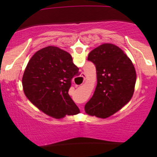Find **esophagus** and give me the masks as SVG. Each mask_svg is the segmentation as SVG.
<instances>
[{"mask_svg":"<svg viewBox=\"0 0 157 157\" xmlns=\"http://www.w3.org/2000/svg\"><path fill=\"white\" fill-rule=\"evenodd\" d=\"M82 78H83V79L86 78V75H85V74H82ZM80 109L81 111H82V110H83V106H82V105H80Z\"/></svg>","mask_w":157,"mask_h":157,"instance_id":"esophagus-1","label":"esophagus"}]
</instances>
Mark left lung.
<instances>
[{
	"mask_svg": "<svg viewBox=\"0 0 157 157\" xmlns=\"http://www.w3.org/2000/svg\"><path fill=\"white\" fill-rule=\"evenodd\" d=\"M88 60L95 65L97 84L92 97L85 105L86 113L107 118L130 101L136 83V71L120 48L104 44L93 49Z\"/></svg>",
	"mask_w": 157,
	"mask_h": 157,
	"instance_id": "8db88e82",
	"label": "left lung"
}]
</instances>
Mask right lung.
I'll return each mask as SVG.
<instances>
[{"label": "right lung", "mask_w": 157, "mask_h": 157, "mask_svg": "<svg viewBox=\"0 0 157 157\" xmlns=\"http://www.w3.org/2000/svg\"><path fill=\"white\" fill-rule=\"evenodd\" d=\"M79 75L71 55L56 46H47L31 57L22 79L27 98L36 107L56 119L75 115L80 109L68 94L71 80Z\"/></svg>", "instance_id": "add662e5"}]
</instances>
